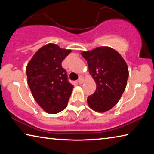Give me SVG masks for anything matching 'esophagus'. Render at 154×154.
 <instances>
[{"mask_svg": "<svg viewBox=\"0 0 154 154\" xmlns=\"http://www.w3.org/2000/svg\"><path fill=\"white\" fill-rule=\"evenodd\" d=\"M83 81H84V79H83V77L82 76H79V79H78L77 82L79 83V84H82V83H83Z\"/></svg>", "mask_w": 154, "mask_h": 154, "instance_id": "1", "label": "esophagus"}]
</instances>
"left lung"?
<instances>
[{
    "mask_svg": "<svg viewBox=\"0 0 154 154\" xmlns=\"http://www.w3.org/2000/svg\"><path fill=\"white\" fill-rule=\"evenodd\" d=\"M82 55L96 83L95 92L87 99L88 106L99 113L110 110L118 103L126 87L128 68L122 56L109 47H98Z\"/></svg>",
    "mask_w": 154,
    "mask_h": 154,
    "instance_id": "8db88e82",
    "label": "left lung"
}]
</instances>
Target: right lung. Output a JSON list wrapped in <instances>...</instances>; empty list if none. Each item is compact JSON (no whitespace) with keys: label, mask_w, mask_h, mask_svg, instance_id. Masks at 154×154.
Listing matches in <instances>:
<instances>
[{"label":"right lung","mask_w":154,"mask_h":154,"mask_svg":"<svg viewBox=\"0 0 154 154\" xmlns=\"http://www.w3.org/2000/svg\"><path fill=\"white\" fill-rule=\"evenodd\" d=\"M71 49L54 43L43 46L26 66L27 82L36 102L48 113L56 114L66 107L73 85L68 82L62 62Z\"/></svg>","instance_id":"1"}]
</instances>
